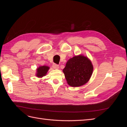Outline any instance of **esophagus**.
Wrapping results in <instances>:
<instances>
[{
    "mask_svg": "<svg viewBox=\"0 0 127 127\" xmlns=\"http://www.w3.org/2000/svg\"><path fill=\"white\" fill-rule=\"evenodd\" d=\"M52 67H53V68H54V69H58L59 68V67L58 65L57 64H53V65H52Z\"/></svg>",
    "mask_w": 127,
    "mask_h": 127,
    "instance_id": "esophagus-1",
    "label": "esophagus"
}]
</instances>
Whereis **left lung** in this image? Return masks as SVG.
Segmentation results:
<instances>
[{"label": "left lung", "instance_id": "left-lung-1", "mask_svg": "<svg viewBox=\"0 0 127 127\" xmlns=\"http://www.w3.org/2000/svg\"><path fill=\"white\" fill-rule=\"evenodd\" d=\"M63 71L69 85L79 87L89 81L93 74V66L88 57L79 55L69 59Z\"/></svg>", "mask_w": 127, "mask_h": 127}]
</instances>
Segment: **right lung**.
<instances>
[{
	"instance_id": "1",
	"label": "right lung",
	"mask_w": 127,
	"mask_h": 127,
	"mask_svg": "<svg viewBox=\"0 0 127 127\" xmlns=\"http://www.w3.org/2000/svg\"><path fill=\"white\" fill-rule=\"evenodd\" d=\"M50 69V67L48 66H39L36 69V72L35 76L39 78H42L43 76L47 75V72Z\"/></svg>"
}]
</instances>
